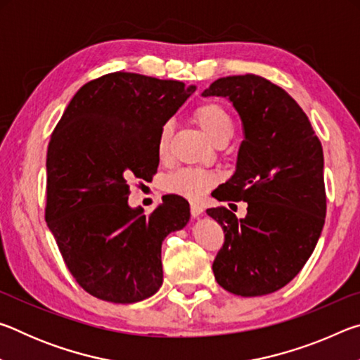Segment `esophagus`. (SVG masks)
<instances>
[{
    "label": "esophagus",
    "mask_w": 360,
    "mask_h": 360,
    "mask_svg": "<svg viewBox=\"0 0 360 360\" xmlns=\"http://www.w3.org/2000/svg\"><path fill=\"white\" fill-rule=\"evenodd\" d=\"M191 212H192V217L198 219L200 216H203V206L200 205V203L192 202V203H191Z\"/></svg>",
    "instance_id": "34e87169"
}]
</instances>
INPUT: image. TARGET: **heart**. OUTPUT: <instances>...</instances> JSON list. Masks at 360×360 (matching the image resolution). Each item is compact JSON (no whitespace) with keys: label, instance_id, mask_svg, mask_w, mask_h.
I'll return each instance as SVG.
<instances>
[{"label":"heart","instance_id":"obj_1","mask_svg":"<svg viewBox=\"0 0 360 360\" xmlns=\"http://www.w3.org/2000/svg\"><path fill=\"white\" fill-rule=\"evenodd\" d=\"M195 119H197L198 125L202 127L206 135L211 138V141L219 143L224 141V139L229 141L231 135H233V120H231L230 114L221 105H217V103H205V105L200 106L195 111ZM169 135H172V124L167 122V124L162 125L157 138V152L160 157L167 155ZM217 179L219 174L210 172V169L187 167L168 174L165 181H163V186L169 192L197 200L203 197L205 192L211 186H214Z\"/></svg>","mask_w":360,"mask_h":360}]
</instances>
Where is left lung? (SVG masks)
I'll use <instances>...</instances> for the list:
<instances>
[{
  "mask_svg": "<svg viewBox=\"0 0 360 360\" xmlns=\"http://www.w3.org/2000/svg\"><path fill=\"white\" fill-rule=\"evenodd\" d=\"M202 95L227 98L245 131L235 173L214 198L246 202L248 214L236 219L224 206L206 210L225 233L214 278L235 295L271 294L298 275L324 227L321 141L297 101L260 76L221 77Z\"/></svg>",
  "mask_w": 360,
  "mask_h": 360,
  "instance_id": "obj_1",
  "label": "left lung"
}]
</instances>
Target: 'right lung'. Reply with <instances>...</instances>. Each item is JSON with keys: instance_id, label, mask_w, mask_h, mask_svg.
<instances>
[{"instance_id": "right-lung-1", "label": "right lung", "mask_w": 360, "mask_h": 360, "mask_svg": "<svg viewBox=\"0 0 360 360\" xmlns=\"http://www.w3.org/2000/svg\"><path fill=\"white\" fill-rule=\"evenodd\" d=\"M195 85L109 72L77 90L47 148L46 222L77 284L100 300L136 303L163 283L162 243L191 219L165 195L144 214L129 181L157 172V138Z\"/></svg>"}]
</instances>
